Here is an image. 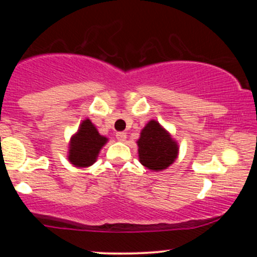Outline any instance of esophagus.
I'll return each instance as SVG.
<instances>
[{
    "label": "esophagus",
    "mask_w": 257,
    "mask_h": 257,
    "mask_svg": "<svg viewBox=\"0 0 257 257\" xmlns=\"http://www.w3.org/2000/svg\"><path fill=\"white\" fill-rule=\"evenodd\" d=\"M116 138H117V140L120 141V143H123V141L126 140V134L124 132H118V133H116Z\"/></svg>",
    "instance_id": "1"
}]
</instances>
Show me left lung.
Here are the masks:
<instances>
[{
  "label": "left lung",
  "instance_id": "obj_1",
  "mask_svg": "<svg viewBox=\"0 0 257 257\" xmlns=\"http://www.w3.org/2000/svg\"><path fill=\"white\" fill-rule=\"evenodd\" d=\"M137 144L139 162L151 172L166 170L178 158V141L156 119L147 122Z\"/></svg>",
  "mask_w": 257,
  "mask_h": 257
}]
</instances>
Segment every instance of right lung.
I'll list each match as a JSON object with an SVG mask.
<instances>
[{"label": "right lung", "mask_w": 257, "mask_h": 257, "mask_svg": "<svg viewBox=\"0 0 257 257\" xmlns=\"http://www.w3.org/2000/svg\"><path fill=\"white\" fill-rule=\"evenodd\" d=\"M108 139L101 135L89 118L81 122L78 131L72 135L67 150V159L76 168L93 166Z\"/></svg>", "instance_id": "right-lung-1"}]
</instances>
